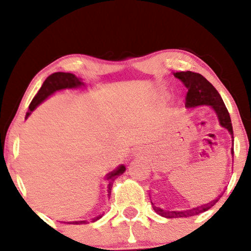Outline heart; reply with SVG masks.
I'll use <instances>...</instances> for the list:
<instances>
[{
	"label": "heart",
	"instance_id": "obj_1",
	"mask_svg": "<svg viewBox=\"0 0 251 251\" xmlns=\"http://www.w3.org/2000/svg\"><path fill=\"white\" fill-rule=\"evenodd\" d=\"M156 99L159 101H162V99H163V96H159V97H156Z\"/></svg>",
	"mask_w": 251,
	"mask_h": 251
}]
</instances>
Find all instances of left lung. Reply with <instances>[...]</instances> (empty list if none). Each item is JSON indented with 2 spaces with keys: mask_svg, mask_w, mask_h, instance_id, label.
I'll list each match as a JSON object with an SVG mask.
<instances>
[{
  "mask_svg": "<svg viewBox=\"0 0 251 251\" xmlns=\"http://www.w3.org/2000/svg\"><path fill=\"white\" fill-rule=\"evenodd\" d=\"M175 76L183 82L185 87L188 89L187 95H186V101L185 105L186 107H197V106H211L215 109V112L217 113V116L219 119V123L222 126H224L228 130V132L233 136V126L231 122V116L226 108V106L223 101L221 95L218 94V91L216 90L214 85L209 82L204 76H202L201 74L194 73V72L187 71V72H177L174 74ZM232 154H234V150L232 147ZM218 201V199L212 200L207 204L200 205V207L193 208L191 210L186 211H166L163 209L153 205L154 211L157 215L162 216L166 218H183V217H190V216H197L202 212L207 211L208 209L214 207L216 202ZM152 202V201H151Z\"/></svg>",
  "mask_w": 251,
  "mask_h": 251,
  "instance_id": "8db88e82",
  "label": "left lung"
}]
</instances>
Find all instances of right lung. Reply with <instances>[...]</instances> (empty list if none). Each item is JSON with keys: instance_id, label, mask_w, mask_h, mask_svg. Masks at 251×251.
I'll use <instances>...</instances> for the list:
<instances>
[{"instance_id": "1", "label": "right lung", "mask_w": 251, "mask_h": 251, "mask_svg": "<svg viewBox=\"0 0 251 251\" xmlns=\"http://www.w3.org/2000/svg\"><path fill=\"white\" fill-rule=\"evenodd\" d=\"M82 84L83 83L80 81V78H77L74 74H71V73L58 72V73H53L49 75V76L46 78V81L43 82L42 87H41L35 97L33 98V100L30 102L28 107L29 112L27 113L26 116H28L30 114V112H33L37 105L41 104V102H42L47 97H49L50 95H52L54 91L61 90V89H66V88H70V89L77 88V87H81ZM125 171H126V167L123 166V164H121V166H119L115 170H113L112 173L106 175V178H107L108 180V195H111L112 186H113V183H114V180L120 176V175L125 173ZM99 218H101V215H99L98 217L92 219V222L98 221ZM73 224H76V225L87 224V222L85 221L73 222Z\"/></svg>"}]
</instances>
